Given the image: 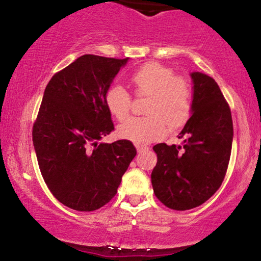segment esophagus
Masks as SVG:
<instances>
[{"mask_svg": "<svg viewBox=\"0 0 261 261\" xmlns=\"http://www.w3.org/2000/svg\"><path fill=\"white\" fill-rule=\"evenodd\" d=\"M137 151L139 153H142L145 151H148V147H146V146H137Z\"/></svg>", "mask_w": 261, "mask_h": 261, "instance_id": "esophagus-1", "label": "esophagus"}]
</instances>
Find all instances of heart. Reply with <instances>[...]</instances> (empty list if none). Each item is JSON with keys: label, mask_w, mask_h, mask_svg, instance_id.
I'll list each match as a JSON object with an SVG mask.
<instances>
[{"label": "heart", "mask_w": 261, "mask_h": 261, "mask_svg": "<svg viewBox=\"0 0 261 261\" xmlns=\"http://www.w3.org/2000/svg\"><path fill=\"white\" fill-rule=\"evenodd\" d=\"M138 95H148L145 117H132L117 128V135L137 145H145L163 138L167 123L181 126L191 110V92L187 82L174 77L170 67L159 63H147L129 76ZM106 106L119 121L129 114L130 96L122 85L114 84L106 94Z\"/></svg>", "instance_id": "b5f03b06"}]
</instances>
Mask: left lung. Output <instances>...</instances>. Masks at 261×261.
<instances>
[{
    "label": "left lung",
    "mask_w": 261,
    "mask_h": 261,
    "mask_svg": "<svg viewBox=\"0 0 261 261\" xmlns=\"http://www.w3.org/2000/svg\"><path fill=\"white\" fill-rule=\"evenodd\" d=\"M191 116L179 133L181 145L158 144L153 191L167 208L189 210L212 197L222 184L230 158L233 120L215 80L191 72Z\"/></svg>",
    "instance_id": "8db88e82"
}]
</instances>
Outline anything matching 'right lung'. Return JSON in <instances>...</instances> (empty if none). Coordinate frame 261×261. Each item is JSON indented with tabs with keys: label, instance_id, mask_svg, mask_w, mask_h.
I'll use <instances>...</instances> for the list:
<instances>
[{
	"label": "right lung",
	"instance_id": "obj_1",
	"mask_svg": "<svg viewBox=\"0 0 261 261\" xmlns=\"http://www.w3.org/2000/svg\"><path fill=\"white\" fill-rule=\"evenodd\" d=\"M128 60L84 55L45 89L33 126L34 149L49 191L73 210L107 204L137 155L128 140L101 142L114 129L106 94Z\"/></svg>",
	"mask_w": 261,
	"mask_h": 261
}]
</instances>
